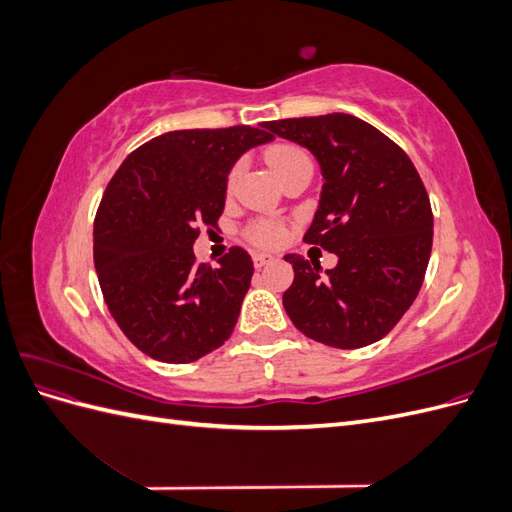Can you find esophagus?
Instances as JSON below:
<instances>
[{"label": "esophagus", "mask_w": 512, "mask_h": 512, "mask_svg": "<svg viewBox=\"0 0 512 512\" xmlns=\"http://www.w3.org/2000/svg\"><path fill=\"white\" fill-rule=\"evenodd\" d=\"M273 260H275V258L269 256V254H254V267L260 269V267L269 265V262H273Z\"/></svg>", "instance_id": "esophagus-1"}]
</instances>
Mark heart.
<instances>
[{"mask_svg": "<svg viewBox=\"0 0 512 512\" xmlns=\"http://www.w3.org/2000/svg\"><path fill=\"white\" fill-rule=\"evenodd\" d=\"M267 164L273 170V175L277 179H282L284 175H288L290 170H294L297 166H305V164H312L307 158V153L297 147V145H290V143H277L267 151ZM241 173V164H235L230 168L228 173V185H232L237 181ZM247 237H250L254 243L258 245H265V247H275L280 245L286 237V228L282 222H275V220H258L254 222L250 228H247Z\"/></svg>", "mask_w": 512, "mask_h": 512, "instance_id": "1", "label": "heart"}]
</instances>
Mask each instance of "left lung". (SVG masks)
<instances>
[{"mask_svg": "<svg viewBox=\"0 0 512 512\" xmlns=\"http://www.w3.org/2000/svg\"><path fill=\"white\" fill-rule=\"evenodd\" d=\"M265 128L318 160L324 183L303 241L337 256V267L324 273L316 260L284 256L294 269L282 299L286 314L324 346L378 342L425 280L433 213L421 177L404 149L354 115L280 119Z\"/></svg>", "mask_w": 512, "mask_h": 512, "instance_id": "obj_1", "label": "left lung"}]
</instances>
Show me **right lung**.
<instances>
[{
	"instance_id": "obj_1",
	"label": "right lung",
	"mask_w": 512,
	"mask_h": 512,
	"mask_svg": "<svg viewBox=\"0 0 512 512\" xmlns=\"http://www.w3.org/2000/svg\"><path fill=\"white\" fill-rule=\"evenodd\" d=\"M265 128V123H260ZM273 141L267 130H177L132 151L108 181L94 222V262L108 312L162 363H192L235 329L254 262L230 247L198 265L200 226H218L232 164Z\"/></svg>"
}]
</instances>
